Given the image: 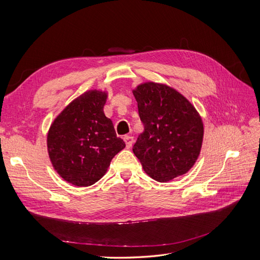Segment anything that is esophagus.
I'll use <instances>...</instances> for the list:
<instances>
[{
  "mask_svg": "<svg viewBox=\"0 0 260 260\" xmlns=\"http://www.w3.org/2000/svg\"><path fill=\"white\" fill-rule=\"evenodd\" d=\"M123 141L125 143V146H127V148H130L133 144V137L131 136H124L123 137Z\"/></svg>",
  "mask_w": 260,
  "mask_h": 260,
  "instance_id": "esophagus-1",
  "label": "esophagus"
}]
</instances>
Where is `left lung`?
I'll return each instance as SVG.
<instances>
[{"mask_svg":"<svg viewBox=\"0 0 260 260\" xmlns=\"http://www.w3.org/2000/svg\"><path fill=\"white\" fill-rule=\"evenodd\" d=\"M144 131L133 146L146 174L168 182L198 160L204 137L202 118L192 103L171 86L144 82L132 91Z\"/></svg>","mask_w":260,"mask_h":260,"instance_id":"1","label":"left lung"}]
</instances>
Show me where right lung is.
Segmentation results:
<instances>
[{
    "mask_svg": "<svg viewBox=\"0 0 260 260\" xmlns=\"http://www.w3.org/2000/svg\"><path fill=\"white\" fill-rule=\"evenodd\" d=\"M107 92L89 90L55 118L46 136L52 166L76 186L92 185L103 177L116 154L125 147L104 114Z\"/></svg>",
    "mask_w": 260,
    "mask_h": 260,
    "instance_id": "right-lung-1",
    "label": "right lung"
}]
</instances>
